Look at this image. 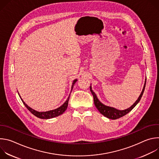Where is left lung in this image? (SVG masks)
<instances>
[{
  "label": "left lung",
  "instance_id": "1",
  "mask_svg": "<svg viewBox=\"0 0 159 159\" xmlns=\"http://www.w3.org/2000/svg\"><path fill=\"white\" fill-rule=\"evenodd\" d=\"M145 85H146V80H145V84H144L143 89L142 90V92L141 94L140 95L139 99L137 100V101H136L130 107H129L127 109L123 110V111L118 110V109H116L115 108H113V107L106 106L104 105L103 104H102L98 100V99L97 98L96 95L95 94V93L93 92V90H92L91 87H90V92H91V93H92V94L93 96V98H94V104H95L96 108L99 110V111L101 113V114L103 115L104 116L109 118V119L116 120V119L121 118L123 116H125L126 114H128V113L129 112H130L135 107V106L139 102V101H140V99H141V98H142V97L143 96L144 90H145Z\"/></svg>",
  "mask_w": 159,
  "mask_h": 159
}]
</instances>
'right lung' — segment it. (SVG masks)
Masks as SVG:
<instances>
[{
    "label": "right lung",
    "instance_id": "add662e5",
    "mask_svg": "<svg viewBox=\"0 0 159 159\" xmlns=\"http://www.w3.org/2000/svg\"><path fill=\"white\" fill-rule=\"evenodd\" d=\"M77 80H74L73 82V84H72V89L71 90H72L73 89V87H74V85L75 84V83L76 82ZM72 92V91H71ZM69 98L70 96H69V98H68L67 100L65 102V103L61 105L60 107H59L58 108L56 109H54V110H51V111H47V112H38V111H36L33 109H31L30 107H29L24 101L23 100H22L21 98V100L22 101V102H23V104H25V106L26 107V108L32 113L33 115H34L35 116L39 118H41V119H50V118H54V117H56V116H58L61 114H63V113L65 111V110L67 108V106H68V103H69Z\"/></svg>",
    "mask_w": 159,
    "mask_h": 159
}]
</instances>
